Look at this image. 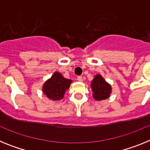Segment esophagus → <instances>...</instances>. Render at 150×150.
<instances>
[{
    "label": "esophagus",
    "mask_w": 150,
    "mask_h": 150,
    "mask_svg": "<svg viewBox=\"0 0 150 150\" xmlns=\"http://www.w3.org/2000/svg\"><path fill=\"white\" fill-rule=\"evenodd\" d=\"M77 80H78V81H79V82H82V81H83V77H82L81 76H77Z\"/></svg>",
    "instance_id": "1"
}]
</instances>
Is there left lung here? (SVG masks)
I'll return each mask as SVG.
<instances>
[{"mask_svg": "<svg viewBox=\"0 0 150 150\" xmlns=\"http://www.w3.org/2000/svg\"><path fill=\"white\" fill-rule=\"evenodd\" d=\"M94 98L97 100H104L109 98L111 87L100 75H96L91 83Z\"/></svg>", "mask_w": 150, "mask_h": 150, "instance_id": "left-lung-1", "label": "left lung"}]
</instances>
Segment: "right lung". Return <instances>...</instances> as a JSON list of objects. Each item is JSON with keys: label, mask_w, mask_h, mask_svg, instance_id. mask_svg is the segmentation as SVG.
<instances>
[{"label": "right lung", "mask_w": 150, "mask_h": 150, "mask_svg": "<svg viewBox=\"0 0 150 150\" xmlns=\"http://www.w3.org/2000/svg\"><path fill=\"white\" fill-rule=\"evenodd\" d=\"M71 80L64 78L62 74L55 72L50 79L44 83L43 93L50 99L58 100L63 98L64 94L70 87Z\"/></svg>", "instance_id": "obj_1"}]
</instances>
